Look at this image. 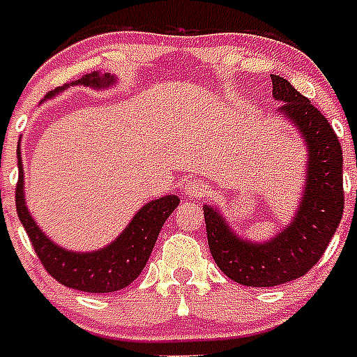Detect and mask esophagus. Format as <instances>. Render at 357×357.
I'll use <instances>...</instances> for the list:
<instances>
[{"label":"esophagus","instance_id":"esophagus-1","mask_svg":"<svg viewBox=\"0 0 357 357\" xmlns=\"http://www.w3.org/2000/svg\"><path fill=\"white\" fill-rule=\"evenodd\" d=\"M185 195L189 196V198H198V196L206 195V187L202 181H189V183L185 185Z\"/></svg>","mask_w":357,"mask_h":357}]
</instances>
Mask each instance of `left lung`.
I'll return each instance as SVG.
<instances>
[{"label": "left lung", "instance_id": "left-lung-1", "mask_svg": "<svg viewBox=\"0 0 357 357\" xmlns=\"http://www.w3.org/2000/svg\"><path fill=\"white\" fill-rule=\"evenodd\" d=\"M278 114L287 120L307 150L305 185L287 228L263 243L235 234L222 211L204 206L207 243L218 268L246 287H274L304 276L321 259L344 207L343 150L332 126L287 79L271 75Z\"/></svg>", "mask_w": 357, "mask_h": 357}]
</instances>
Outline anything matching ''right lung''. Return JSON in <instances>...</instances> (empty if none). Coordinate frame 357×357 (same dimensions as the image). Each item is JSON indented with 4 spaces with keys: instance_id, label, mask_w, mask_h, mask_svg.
Listing matches in <instances>:
<instances>
[{
    "instance_id": "obj_1",
    "label": "right lung",
    "mask_w": 357,
    "mask_h": 357,
    "mask_svg": "<svg viewBox=\"0 0 357 357\" xmlns=\"http://www.w3.org/2000/svg\"><path fill=\"white\" fill-rule=\"evenodd\" d=\"M113 85H116L114 75L92 72V74L83 75L81 79L47 92L44 100L57 96L70 86H89L94 91H102ZM178 206L179 198L176 195H167L151 200L135 213L126 229L107 246L91 250V252L66 250L57 243H53L52 238L38 228L35 218L31 217L27 204H25L24 165H22L18 146L16 213H18L20 222L24 224L31 244L44 268L59 283L70 289H77L83 293H114V291L128 287L129 283L139 278L146 266L162 224L167 222V218Z\"/></svg>"
}]
</instances>
